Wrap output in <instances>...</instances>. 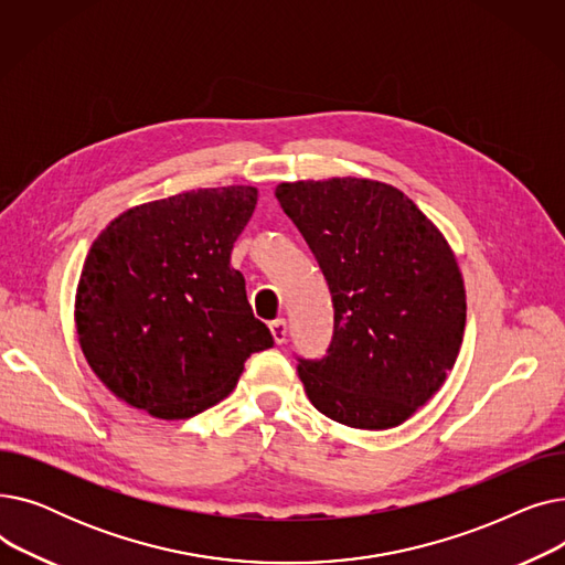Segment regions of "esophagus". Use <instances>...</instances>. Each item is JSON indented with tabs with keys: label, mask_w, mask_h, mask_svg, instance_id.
<instances>
[{
	"label": "esophagus",
	"mask_w": 565,
	"mask_h": 565,
	"mask_svg": "<svg viewBox=\"0 0 565 565\" xmlns=\"http://www.w3.org/2000/svg\"><path fill=\"white\" fill-rule=\"evenodd\" d=\"M270 332H273V339L277 345H281L286 341V334H288V324L284 318H277L270 322Z\"/></svg>",
	"instance_id": "1"
}]
</instances>
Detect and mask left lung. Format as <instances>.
<instances>
[{"instance_id":"1","label":"left lung","mask_w":565,"mask_h":565,"mask_svg":"<svg viewBox=\"0 0 565 565\" xmlns=\"http://www.w3.org/2000/svg\"><path fill=\"white\" fill-rule=\"evenodd\" d=\"M275 194L334 307L322 358L295 354L309 401L343 426H401L433 398L460 352L467 302L454 252L392 185L330 178L281 183Z\"/></svg>"}]
</instances>
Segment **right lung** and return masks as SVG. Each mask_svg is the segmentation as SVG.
Returning <instances> with one entry per match:
<instances>
[{"label":"right lung","mask_w":565,"mask_h":565,"mask_svg":"<svg viewBox=\"0 0 565 565\" xmlns=\"http://www.w3.org/2000/svg\"><path fill=\"white\" fill-rule=\"evenodd\" d=\"M256 190H192L116 217L88 249L75 320L107 390L158 419H188L231 394L275 339L254 318L231 249Z\"/></svg>","instance_id":"obj_1"}]
</instances>
